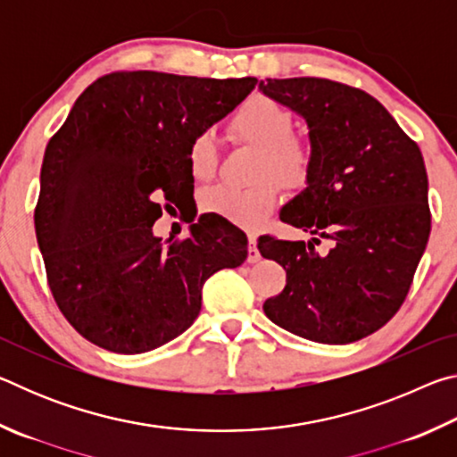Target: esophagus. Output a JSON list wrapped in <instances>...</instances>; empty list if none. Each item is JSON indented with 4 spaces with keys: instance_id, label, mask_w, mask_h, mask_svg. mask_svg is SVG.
Listing matches in <instances>:
<instances>
[{
    "instance_id": "obj_1",
    "label": "esophagus",
    "mask_w": 457,
    "mask_h": 457,
    "mask_svg": "<svg viewBox=\"0 0 457 457\" xmlns=\"http://www.w3.org/2000/svg\"><path fill=\"white\" fill-rule=\"evenodd\" d=\"M262 256H260V250H258V237L250 234L247 236V262L250 264H256V262H260Z\"/></svg>"
}]
</instances>
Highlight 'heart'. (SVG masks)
Instances as JSON below:
<instances>
[{
  "label": "heart",
  "instance_id": "b5f03b06",
  "mask_svg": "<svg viewBox=\"0 0 457 457\" xmlns=\"http://www.w3.org/2000/svg\"><path fill=\"white\" fill-rule=\"evenodd\" d=\"M292 112L266 95H252L237 106L229 120V133L237 141L258 149L250 187L215 185L201 193V207L207 213L236 223L239 228H260L280 204V180L286 187H303L312 169V151L304 138L292 135ZM189 173L207 181L218 169V149L210 133L189 143Z\"/></svg>",
  "mask_w": 457,
  "mask_h": 457
}]
</instances>
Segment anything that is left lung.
<instances>
[{
  "mask_svg": "<svg viewBox=\"0 0 457 457\" xmlns=\"http://www.w3.org/2000/svg\"><path fill=\"white\" fill-rule=\"evenodd\" d=\"M260 92L308 125L312 169L280 220L304 242L260 237L258 250L286 270L264 312L314 343L349 345L389 322L411 288L431 213L420 146L367 92L327 79L260 80ZM327 238L330 251L313 245Z\"/></svg>",
  "mask_w": 457,
  "mask_h": 457,
  "instance_id": "8db88e82",
  "label": "left lung"
}]
</instances>
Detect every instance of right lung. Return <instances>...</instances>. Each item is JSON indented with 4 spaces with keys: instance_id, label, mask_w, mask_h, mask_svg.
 <instances>
[{
    "instance_id": "right-lung-1",
    "label": "right lung",
    "mask_w": 457,
    "mask_h": 457,
    "mask_svg": "<svg viewBox=\"0 0 457 457\" xmlns=\"http://www.w3.org/2000/svg\"><path fill=\"white\" fill-rule=\"evenodd\" d=\"M256 79L151 71L106 74L50 138L34 213L48 284L66 320L100 349L138 354L187 330L201 288L242 266L247 237L204 213L189 237L153 234L161 199L193 195L189 143L229 114Z\"/></svg>"
}]
</instances>
